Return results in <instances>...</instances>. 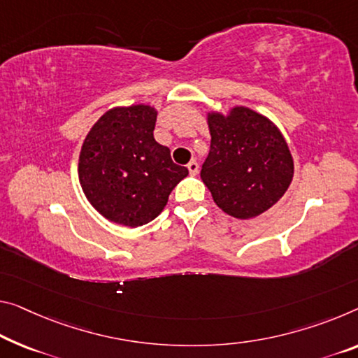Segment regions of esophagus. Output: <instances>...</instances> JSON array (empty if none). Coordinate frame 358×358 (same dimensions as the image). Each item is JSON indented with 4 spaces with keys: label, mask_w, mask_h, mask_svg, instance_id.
<instances>
[{
    "label": "esophagus",
    "mask_w": 358,
    "mask_h": 358,
    "mask_svg": "<svg viewBox=\"0 0 358 358\" xmlns=\"http://www.w3.org/2000/svg\"><path fill=\"white\" fill-rule=\"evenodd\" d=\"M198 163L195 162V160H192L189 164H187V169H189V173L192 174V176H196L198 174Z\"/></svg>",
    "instance_id": "1"
}]
</instances>
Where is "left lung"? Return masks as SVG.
Wrapping results in <instances>:
<instances>
[{"label":"left lung","mask_w":358,"mask_h":358,"mask_svg":"<svg viewBox=\"0 0 358 358\" xmlns=\"http://www.w3.org/2000/svg\"><path fill=\"white\" fill-rule=\"evenodd\" d=\"M211 145L201 179L213 200L230 216L250 219L273 206L293 179L287 141L271 120L246 107L229 117L208 115Z\"/></svg>","instance_id":"obj_1"}]
</instances>
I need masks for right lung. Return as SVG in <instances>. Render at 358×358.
Masks as SVG:
<instances>
[{"instance_id":"obj_1","label":"right lung","mask_w":358,"mask_h":358,"mask_svg":"<svg viewBox=\"0 0 358 358\" xmlns=\"http://www.w3.org/2000/svg\"><path fill=\"white\" fill-rule=\"evenodd\" d=\"M150 106L118 107L103 113L81 147L78 176L87 200L108 221L139 227L155 219L189 169L171 160L153 137Z\"/></svg>"}]
</instances>
